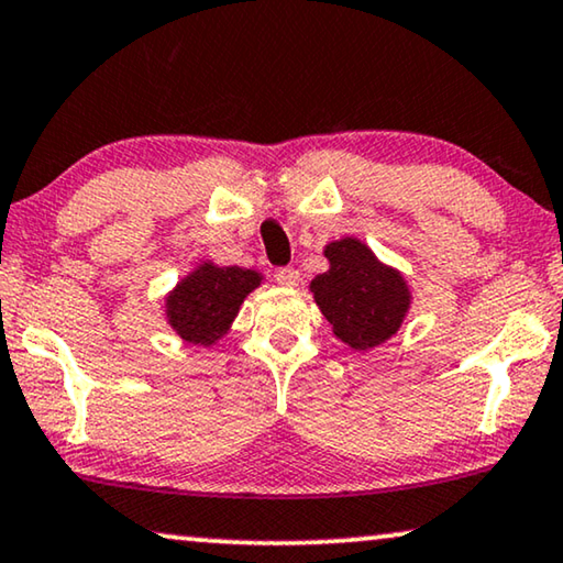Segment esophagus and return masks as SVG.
<instances>
[{
	"label": "esophagus",
	"instance_id": "1",
	"mask_svg": "<svg viewBox=\"0 0 563 563\" xmlns=\"http://www.w3.org/2000/svg\"><path fill=\"white\" fill-rule=\"evenodd\" d=\"M275 280H278L283 288H296V285L300 283V273L296 271V267H280V271L275 273Z\"/></svg>",
	"mask_w": 563,
	"mask_h": 563
}]
</instances>
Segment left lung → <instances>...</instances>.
Segmentation results:
<instances>
[{"mask_svg":"<svg viewBox=\"0 0 563 563\" xmlns=\"http://www.w3.org/2000/svg\"><path fill=\"white\" fill-rule=\"evenodd\" d=\"M329 271L310 280L316 306L333 325L335 339L354 351L387 343L401 329L412 306V290L397 267L382 263L356 238L323 247Z\"/></svg>","mask_w":563,"mask_h":563,"instance_id":"8db88e82","label":"left lung"}]
</instances>
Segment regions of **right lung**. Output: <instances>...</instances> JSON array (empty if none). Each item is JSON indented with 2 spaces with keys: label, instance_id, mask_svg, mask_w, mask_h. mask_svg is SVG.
<instances>
[{
  "label": "right lung",
  "instance_id": "add662e5",
  "mask_svg": "<svg viewBox=\"0 0 563 563\" xmlns=\"http://www.w3.org/2000/svg\"><path fill=\"white\" fill-rule=\"evenodd\" d=\"M263 283V273L238 265L199 263L164 298L166 321L176 335L197 346H214L240 313V306Z\"/></svg>",
  "mask_w": 563,
  "mask_h": 563
}]
</instances>
